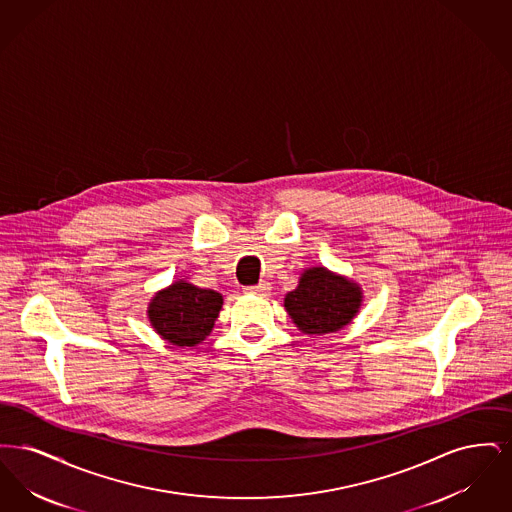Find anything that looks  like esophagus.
<instances>
[{
    "label": "esophagus",
    "instance_id": "obj_1",
    "mask_svg": "<svg viewBox=\"0 0 512 512\" xmlns=\"http://www.w3.org/2000/svg\"><path fill=\"white\" fill-rule=\"evenodd\" d=\"M268 292H270V284L268 282H261L257 286L245 288V293H253V295H268Z\"/></svg>",
    "mask_w": 512,
    "mask_h": 512
}]
</instances>
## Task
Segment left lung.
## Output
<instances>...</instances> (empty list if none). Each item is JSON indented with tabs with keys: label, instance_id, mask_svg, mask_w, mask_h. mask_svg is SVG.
<instances>
[{
	"label": "left lung",
	"instance_id": "1",
	"mask_svg": "<svg viewBox=\"0 0 512 512\" xmlns=\"http://www.w3.org/2000/svg\"><path fill=\"white\" fill-rule=\"evenodd\" d=\"M363 288L326 267L305 268L293 292L286 293L284 307L307 336H324L345 328L359 315Z\"/></svg>",
	"mask_w": 512,
	"mask_h": 512
}]
</instances>
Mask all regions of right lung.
Instances as JSON below:
<instances>
[{"mask_svg":"<svg viewBox=\"0 0 512 512\" xmlns=\"http://www.w3.org/2000/svg\"><path fill=\"white\" fill-rule=\"evenodd\" d=\"M222 301L219 292L197 288L182 278L149 299L147 318L167 343L182 349L195 347L213 332Z\"/></svg>","mask_w":512,"mask_h":512,"instance_id":"obj_1","label":"right lung"}]
</instances>
